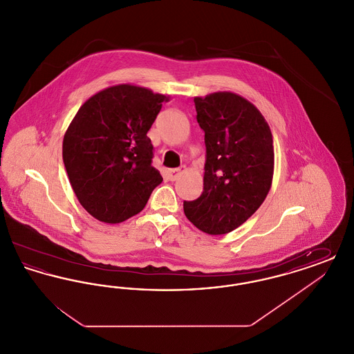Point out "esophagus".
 <instances>
[{"label":"esophagus","instance_id":"1","mask_svg":"<svg viewBox=\"0 0 354 354\" xmlns=\"http://www.w3.org/2000/svg\"><path fill=\"white\" fill-rule=\"evenodd\" d=\"M185 166H182L180 169H169V172H167V176H169V179L171 180V182H174V180H176V179L179 178V175H180L182 172H185Z\"/></svg>","mask_w":354,"mask_h":354}]
</instances>
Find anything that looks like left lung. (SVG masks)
Segmentation results:
<instances>
[{
    "label": "left lung",
    "instance_id": "left-lung-1",
    "mask_svg": "<svg viewBox=\"0 0 354 354\" xmlns=\"http://www.w3.org/2000/svg\"><path fill=\"white\" fill-rule=\"evenodd\" d=\"M204 131L202 195L183 203L185 216L208 235H224L250 219L270 192L274 152L267 120L231 91L195 97Z\"/></svg>",
    "mask_w": 354,
    "mask_h": 354
}]
</instances>
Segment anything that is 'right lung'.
Instances as JSON below:
<instances>
[{"instance_id":"obj_1","label":"right lung","mask_w":354,"mask_h":354,"mask_svg":"<svg viewBox=\"0 0 354 354\" xmlns=\"http://www.w3.org/2000/svg\"><path fill=\"white\" fill-rule=\"evenodd\" d=\"M169 101L146 87L117 84L90 97L68 124L65 169L77 199L95 219L115 224L134 216L162 183L147 133Z\"/></svg>"}]
</instances>
